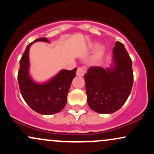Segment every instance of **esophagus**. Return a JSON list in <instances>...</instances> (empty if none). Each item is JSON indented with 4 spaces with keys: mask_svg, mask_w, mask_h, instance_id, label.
Returning <instances> with one entry per match:
<instances>
[{
    "mask_svg": "<svg viewBox=\"0 0 154 154\" xmlns=\"http://www.w3.org/2000/svg\"><path fill=\"white\" fill-rule=\"evenodd\" d=\"M85 73V69L84 67H79L77 71V76L78 77H82Z\"/></svg>",
    "mask_w": 154,
    "mask_h": 154,
    "instance_id": "obj_1",
    "label": "esophagus"
}]
</instances>
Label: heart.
<instances>
[{"label": "heart", "instance_id": "obj_1", "mask_svg": "<svg viewBox=\"0 0 154 154\" xmlns=\"http://www.w3.org/2000/svg\"><path fill=\"white\" fill-rule=\"evenodd\" d=\"M95 47V49L94 51V54L93 55L92 60L93 61H98L103 57L104 53H105V46L103 45H97L96 43H91L88 45V48L93 49Z\"/></svg>", "mask_w": 154, "mask_h": 154}]
</instances>
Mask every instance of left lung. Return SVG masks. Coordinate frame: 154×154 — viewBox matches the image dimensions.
<instances>
[{
  "label": "left lung",
  "mask_w": 154,
  "mask_h": 154,
  "mask_svg": "<svg viewBox=\"0 0 154 154\" xmlns=\"http://www.w3.org/2000/svg\"><path fill=\"white\" fill-rule=\"evenodd\" d=\"M132 60L125 45L117 41L110 67L91 66L85 75L88 103L100 114H111L121 108L133 84Z\"/></svg>",
  "instance_id": "obj_1"
}]
</instances>
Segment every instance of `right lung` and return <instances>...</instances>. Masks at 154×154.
Returning a JSON list of instances; mask_svg holds the SVG:
<instances>
[{
	"label": "right lung",
	"mask_w": 154,
	"mask_h": 154,
	"mask_svg": "<svg viewBox=\"0 0 154 154\" xmlns=\"http://www.w3.org/2000/svg\"><path fill=\"white\" fill-rule=\"evenodd\" d=\"M38 41L49 43L47 38H40L26 46L19 61V86L23 98L32 110L40 114L51 115L61 111L66 106L67 94L77 69L61 70L45 83L35 82L29 72V51L32 43Z\"/></svg>",
	"instance_id": "add662e5"
}]
</instances>
